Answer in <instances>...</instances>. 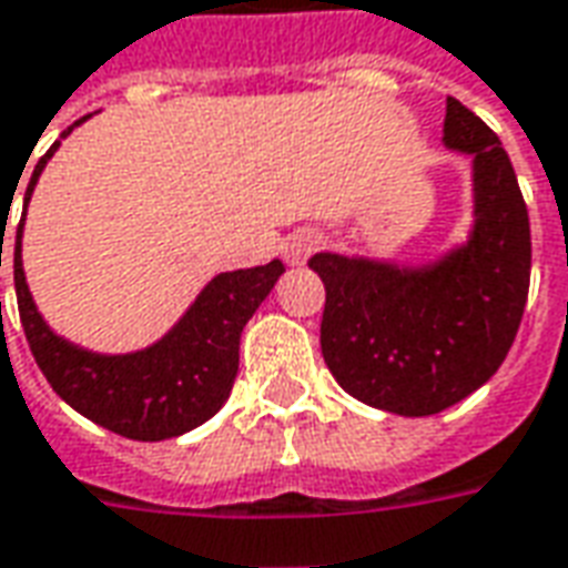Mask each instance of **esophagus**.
Wrapping results in <instances>:
<instances>
[{"label":"esophagus","mask_w":568,"mask_h":568,"mask_svg":"<svg viewBox=\"0 0 568 568\" xmlns=\"http://www.w3.org/2000/svg\"><path fill=\"white\" fill-rule=\"evenodd\" d=\"M323 245V236L316 233V230H295L283 245V257L288 267H301V264H307V257L316 252Z\"/></svg>","instance_id":"34e87169"}]
</instances>
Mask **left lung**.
I'll list each match as a JSON object with an SVG mask.
<instances>
[{
  "label": "left lung",
  "instance_id": "obj_1",
  "mask_svg": "<svg viewBox=\"0 0 568 568\" xmlns=\"http://www.w3.org/2000/svg\"><path fill=\"white\" fill-rule=\"evenodd\" d=\"M443 144L470 156L474 224L464 243L424 264L311 257L325 285V366L359 403L406 418L462 403L498 372L532 271L529 212L498 134L446 98Z\"/></svg>",
  "mask_w": 568,
  "mask_h": 568
}]
</instances>
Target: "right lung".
Wrapping results in <instances>:
<instances>
[{
	"mask_svg": "<svg viewBox=\"0 0 568 568\" xmlns=\"http://www.w3.org/2000/svg\"><path fill=\"white\" fill-rule=\"evenodd\" d=\"M85 119L89 116L73 122L61 138ZM58 146L61 141H54L49 153L36 162L14 236V292L30 351L54 394L89 422L141 443H160L169 436L187 434L227 403L233 378L240 372V335L283 276V261L273 257L264 267L217 273L184 316L144 351L94 353L61 338L36 307L21 257L27 205L39 174Z\"/></svg>",
	"mask_w": 568,
	"mask_h": 568,
	"instance_id": "1",
	"label": "right lung"
}]
</instances>
